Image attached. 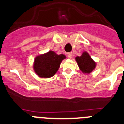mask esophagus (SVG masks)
<instances>
[{
    "mask_svg": "<svg viewBox=\"0 0 124 124\" xmlns=\"http://www.w3.org/2000/svg\"><path fill=\"white\" fill-rule=\"evenodd\" d=\"M68 56L69 58H71L72 57H73V53H72L71 52L68 53Z\"/></svg>",
    "mask_w": 124,
    "mask_h": 124,
    "instance_id": "obj_1",
    "label": "esophagus"
}]
</instances>
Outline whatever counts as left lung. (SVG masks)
<instances>
[{
  "mask_svg": "<svg viewBox=\"0 0 124 124\" xmlns=\"http://www.w3.org/2000/svg\"><path fill=\"white\" fill-rule=\"evenodd\" d=\"M75 60L77 62L80 70L84 73H90L96 67V62L91 58L88 53L86 51L83 52L80 56H77Z\"/></svg>",
  "mask_w": 124,
  "mask_h": 124,
  "instance_id": "8db88e82",
  "label": "left lung"
}]
</instances>
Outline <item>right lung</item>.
<instances>
[{
    "mask_svg": "<svg viewBox=\"0 0 124 124\" xmlns=\"http://www.w3.org/2000/svg\"><path fill=\"white\" fill-rule=\"evenodd\" d=\"M66 57L64 54H57L53 51L36 56L33 69L35 73L42 78H50L55 75L60 63Z\"/></svg>",
    "mask_w": 124,
    "mask_h": 124,
    "instance_id": "add662e5",
    "label": "right lung"
}]
</instances>
